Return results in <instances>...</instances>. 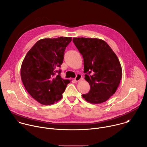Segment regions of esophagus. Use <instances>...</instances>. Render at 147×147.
Segmentation results:
<instances>
[{
    "label": "esophagus",
    "mask_w": 147,
    "mask_h": 147,
    "mask_svg": "<svg viewBox=\"0 0 147 147\" xmlns=\"http://www.w3.org/2000/svg\"><path fill=\"white\" fill-rule=\"evenodd\" d=\"M82 76L80 74H77L76 78H74V80L76 82H78L79 81H80L81 80H82Z\"/></svg>",
    "instance_id": "esophagus-1"
}]
</instances>
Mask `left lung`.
Returning <instances> with one entry per match:
<instances>
[{"mask_svg": "<svg viewBox=\"0 0 147 147\" xmlns=\"http://www.w3.org/2000/svg\"><path fill=\"white\" fill-rule=\"evenodd\" d=\"M73 41L82 55L85 80L90 91L83 98L93 104L107 101L116 91L122 78V69L117 56L102 39L73 38Z\"/></svg>", "mask_w": 147, "mask_h": 147, "instance_id": "1", "label": "left lung"}]
</instances>
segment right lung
Returning a JSON list of instances; mask_svg holds the SVG:
<instances>
[{
    "label": "right lung",
    "mask_w": 147,
    "mask_h": 147,
    "mask_svg": "<svg viewBox=\"0 0 147 147\" xmlns=\"http://www.w3.org/2000/svg\"><path fill=\"white\" fill-rule=\"evenodd\" d=\"M71 37L44 38L37 41L26 54L22 66L21 78L28 94L44 105L62 98L70 80L63 79L58 70Z\"/></svg>",
    "instance_id": "1"
}]
</instances>
